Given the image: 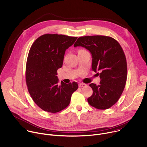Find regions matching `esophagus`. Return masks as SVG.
Segmentation results:
<instances>
[{"instance_id":"obj_1","label":"esophagus","mask_w":147,"mask_h":147,"mask_svg":"<svg viewBox=\"0 0 147 147\" xmlns=\"http://www.w3.org/2000/svg\"><path fill=\"white\" fill-rule=\"evenodd\" d=\"M86 86V84L84 83H79V87H84Z\"/></svg>"}]
</instances>
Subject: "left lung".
Listing matches in <instances>:
<instances>
[{
	"label": "left lung",
	"instance_id": "1",
	"mask_svg": "<svg viewBox=\"0 0 147 147\" xmlns=\"http://www.w3.org/2000/svg\"><path fill=\"white\" fill-rule=\"evenodd\" d=\"M81 46L92 54V70L100 76L99 85L90 84L93 94L87 98L92 107L106 109L120 98L127 79V63L119 43L105 36H86L78 39L74 46Z\"/></svg>",
	"mask_w": 147,
	"mask_h": 147
}]
</instances>
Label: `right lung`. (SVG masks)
Listing matches in <instances>:
<instances>
[{
  "instance_id": "1",
  "label": "right lung",
  "mask_w": 147,
  "mask_h": 147,
  "mask_svg": "<svg viewBox=\"0 0 147 147\" xmlns=\"http://www.w3.org/2000/svg\"><path fill=\"white\" fill-rule=\"evenodd\" d=\"M63 35L45 34L39 37L29 51L26 83L35 104L45 111L56 113L70 103L78 88L76 82L58 84L57 71L63 66L65 52L77 39Z\"/></svg>"
}]
</instances>
